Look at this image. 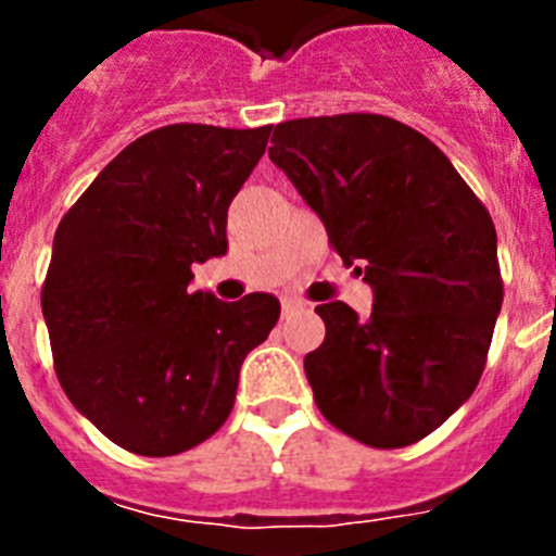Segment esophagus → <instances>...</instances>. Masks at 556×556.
Instances as JSON below:
<instances>
[{
	"instance_id": "esophagus-1",
	"label": "esophagus",
	"mask_w": 556,
	"mask_h": 556,
	"mask_svg": "<svg viewBox=\"0 0 556 556\" xmlns=\"http://www.w3.org/2000/svg\"><path fill=\"white\" fill-rule=\"evenodd\" d=\"M298 306H301V303H298V301H289V298H283V301H281V312H283V317H289V314H292L294 308H298Z\"/></svg>"
}]
</instances>
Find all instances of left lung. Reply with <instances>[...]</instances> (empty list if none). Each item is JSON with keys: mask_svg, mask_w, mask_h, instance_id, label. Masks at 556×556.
Segmentation results:
<instances>
[{"mask_svg": "<svg viewBox=\"0 0 556 556\" xmlns=\"http://www.w3.org/2000/svg\"><path fill=\"white\" fill-rule=\"evenodd\" d=\"M269 159L376 292L367 320L317 306L326 339L303 362L317 409L370 448L424 440L488 365L504 301L490 211L440 147L381 113L281 122Z\"/></svg>", "mask_w": 556, "mask_h": 556, "instance_id": "left-lung-1", "label": "left lung"}]
</instances>
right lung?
I'll return each instance as SVG.
<instances>
[{
    "label": "right lung",
    "instance_id": "add662e5",
    "mask_svg": "<svg viewBox=\"0 0 556 556\" xmlns=\"http://www.w3.org/2000/svg\"><path fill=\"white\" fill-rule=\"evenodd\" d=\"M273 125H166L105 166L63 214L41 308L63 392L119 448L175 456L228 420L239 367L278 323L273 294L189 292L228 250V205Z\"/></svg>",
    "mask_w": 556,
    "mask_h": 556
}]
</instances>
